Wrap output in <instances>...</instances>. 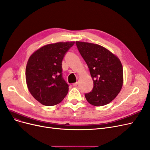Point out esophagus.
Wrapping results in <instances>:
<instances>
[{
  "label": "esophagus",
  "mask_w": 150,
  "mask_h": 150,
  "mask_svg": "<svg viewBox=\"0 0 150 150\" xmlns=\"http://www.w3.org/2000/svg\"><path fill=\"white\" fill-rule=\"evenodd\" d=\"M77 86V82H75V83H73V86H74V87H76V86Z\"/></svg>",
  "instance_id": "34e87169"
}]
</instances>
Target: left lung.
Segmentation results:
<instances>
[{"mask_svg": "<svg viewBox=\"0 0 150 150\" xmlns=\"http://www.w3.org/2000/svg\"><path fill=\"white\" fill-rule=\"evenodd\" d=\"M76 44L94 82L92 90L85 94L86 100L94 106L109 104L122 87L123 75L120 61L99 45L81 42H76Z\"/></svg>", "mask_w": 150, "mask_h": 150, "instance_id": "1", "label": "left lung"}]
</instances>
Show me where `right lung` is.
<instances>
[{
    "label": "right lung",
    "mask_w": 150,
    "mask_h": 150,
    "mask_svg": "<svg viewBox=\"0 0 150 150\" xmlns=\"http://www.w3.org/2000/svg\"><path fill=\"white\" fill-rule=\"evenodd\" d=\"M74 44H49L30 56L25 70L26 81L31 94L42 104H58L68 94L69 85L63 77L62 61Z\"/></svg>",
    "instance_id": "obj_1"
}]
</instances>
